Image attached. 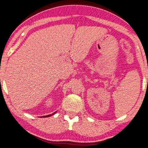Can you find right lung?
Listing matches in <instances>:
<instances>
[{
    "instance_id": "obj_1",
    "label": "right lung",
    "mask_w": 148,
    "mask_h": 148,
    "mask_svg": "<svg viewBox=\"0 0 148 148\" xmlns=\"http://www.w3.org/2000/svg\"><path fill=\"white\" fill-rule=\"evenodd\" d=\"M56 113V112H54L52 115H53L54 114H55ZM49 116H51V115H48V116H42V117H49Z\"/></svg>"
}]
</instances>
